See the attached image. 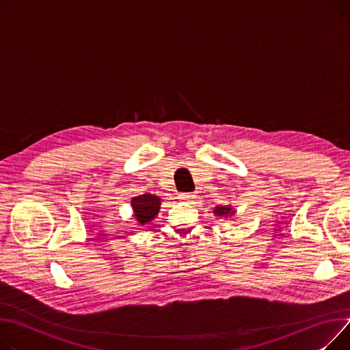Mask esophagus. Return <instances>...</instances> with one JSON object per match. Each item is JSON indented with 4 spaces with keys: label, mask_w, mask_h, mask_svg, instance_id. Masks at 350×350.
Listing matches in <instances>:
<instances>
[{
    "label": "esophagus",
    "mask_w": 350,
    "mask_h": 350,
    "mask_svg": "<svg viewBox=\"0 0 350 350\" xmlns=\"http://www.w3.org/2000/svg\"><path fill=\"white\" fill-rule=\"evenodd\" d=\"M178 198L184 202H193L197 198V196H196V193H183L178 196Z\"/></svg>",
    "instance_id": "obj_1"
}]
</instances>
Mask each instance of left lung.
<instances>
[{"label":"left lung","mask_w":350,"mask_h":350,"mask_svg":"<svg viewBox=\"0 0 350 350\" xmlns=\"http://www.w3.org/2000/svg\"><path fill=\"white\" fill-rule=\"evenodd\" d=\"M213 213H214V215H217L219 218H222V217L224 218H232L237 214V211L232 205H218V206L214 208Z\"/></svg>","instance_id":"obj_1"}]
</instances>
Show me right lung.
Listing matches in <instances>:
<instances>
[{
    "label": "right lung",
    "mask_w": 350,
    "mask_h": 350,
    "mask_svg": "<svg viewBox=\"0 0 350 350\" xmlns=\"http://www.w3.org/2000/svg\"><path fill=\"white\" fill-rule=\"evenodd\" d=\"M160 205L161 198L149 193L133 197L131 200L133 218L139 225H146L148 222L153 221V218L159 214Z\"/></svg>",
    "instance_id": "right-lung-1"
}]
</instances>
